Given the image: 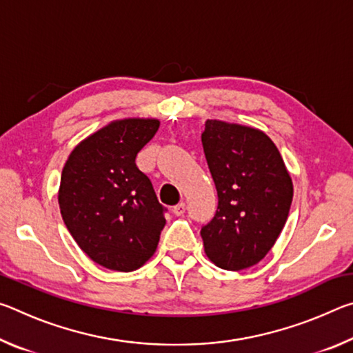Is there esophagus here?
I'll use <instances>...</instances> for the list:
<instances>
[{
	"mask_svg": "<svg viewBox=\"0 0 353 353\" xmlns=\"http://www.w3.org/2000/svg\"><path fill=\"white\" fill-rule=\"evenodd\" d=\"M172 213H174L176 216H182V214L185 213V204H183V202H179L177 205L172 207Z\"/></svg>",
	"mask_w": 353,
	"mask_h": 353,
	"instance_id": "esophagus-1",
	"label": "esophagus"
}]
</instances>
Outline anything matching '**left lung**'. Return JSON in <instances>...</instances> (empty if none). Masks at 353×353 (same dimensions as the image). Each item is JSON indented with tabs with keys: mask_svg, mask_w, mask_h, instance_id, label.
Segmentation results:
<instances>
[{
	"mask_svg": "<svg viewBox=\"0 0 353 353\" xmlns=\"http://www.w3.org/2000/svg\"><path fill=\"white\" fill-rule=\"evenodd\" d=\"M202 146L218 208L201 236L221 270H246L265 259L282 232L292 182L277 146L259 129L207 119Z\"/></svg>",
	"mask_w": 353,
	"mask_h": 353,
	"instance_id": "1",
	"label": "left lung"
}]
</instances>
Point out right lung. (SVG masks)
I'll return each mask as SVG.
<instances>
[{
    "label": "right lung",
    "mask_w": 353,
    "mask_h": 353,
    "mask_svg": "<svg viewBox=\"0 0 353 353\" xmlns=\"http://www.w3.org/2000/svg\"><path fill=\"white\" fill-rule=\"evenodd\" d=\"M159 119H118L81 141L65 163L59 207L71 236L98 265L130 272L151 259L166 208L135 165Z\"/></svg>",
    "instance_id": "1"
}]
</instances>
